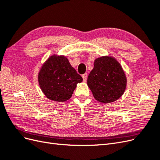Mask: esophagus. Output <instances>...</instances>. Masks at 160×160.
Here are the masks:
<instances>
[{"label": "esophagus", "mask_w": 160, "mask_h": 160, "mask_svg": "<svg viewBox=\"0 0 160 160\" xmlns=\"http://www.w3.org/2000/svg\"><path fill=\"white\" fill-rule=\"evenodd\" d=\"M82 77H83V81H86L87 77H88V75H87V73H85V74H83V75H82Z\"/></svg>", "instance_id": "obj_1"}]
</instances>
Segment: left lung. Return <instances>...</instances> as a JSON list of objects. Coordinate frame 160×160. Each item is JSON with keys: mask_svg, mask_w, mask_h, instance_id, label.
Here are the masks:
<instances>
[{"mask_svg": "<svg viewBox=\"0 0 160 160\" xmlns=\"http://www.w3.org/2000/svg\"><path fill=\"white\" fill-rule=\"evenodd\" d=\"M126 83L122 66L113 58L101 57L95 60L88 85L96 100L105 103L113 102L123 94Z\"/></svg>", "mask_w": 160, "mask_h": 160, "instance_id": "left-lung-1", "label": "left lung"}]
</instances>
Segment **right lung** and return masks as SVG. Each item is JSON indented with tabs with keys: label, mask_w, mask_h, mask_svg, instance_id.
Masks as SVG:
<instances>
[{
	"label": "right lung",
	"mask_w": 160,
	"mask_h": 160,
	"mask_svg": "<svg viewBox=\"0 0 160 160\" xmlns=\"http://www.w3.org/2000/svg\"><path fill=\"white\" fill-rule=\"evenodd\" d=\"M41 89L48 99L62 102L71 98L81 76L64 56H52L42 65L38 73Z\"/></svg>",
	"instance_id": "obj_1"
}]
</instances>
